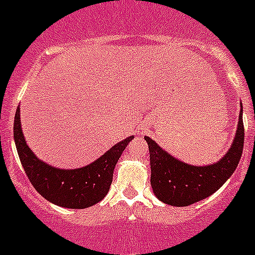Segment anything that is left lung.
<instances>
[{
    "label": "left lung",
    "mask_w": 255,
    "mask_h": 255,
    "mask_svg": "<svg viewBox=\"0 0 255 255\" xmlns=\"http://www.w3.org/2000/svg\"><path fill=\"white\" fill-rule=\"evenodd\" d=\"M243 112L239 113L233 144L214 164L189 165L163 150L152 138L144 137L149 147L150 185L163 203L187 207L208 198L217 192L236 170L244 145Z\"/></svg>",
    "instance_id": "obj_1"
}]
</instances>
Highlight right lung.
Instances as JSON below:
<instances>
[{
    "label": "right lung",
    "instance_id": "right-lung-1",
    "mask_svg": "<svg viewBox=\"0 0 255 255\" xmlns=\"http://www.w3.org/2000/svg\"><path fill=\"white\" fill-rule=\"evenodd\" d=\"M13 137L22 167L34 189L56 206L85 209L102 201L108 193L116 164L134 135L115 144L91 164L77 169L54 168L34 155L22 133L19 107L14 116Z\"/></svg>",
    "mask_w": 255,
    "mask_h": 255
}]
</instances>
